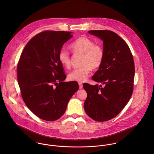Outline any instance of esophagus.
I'll use <instances>...</instances> for the list:
<instances>
[{"mask_svg": "<svg viewBox=\"0 0 154 154\" xmlns=\"http://www.w3.org/2000/svg\"><path fill=\"white\" fill-rule=\"evenodd\" d=\"M79 89H82L83 88V85H82V83L81 82H79Z\"/></svg>", "mask_w": 154, "mask_h": 154, "instance_id": "1", "label": "esophagus"}]
</instances>
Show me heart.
<instances>
[{
    "instance_id": "obj_1",
    "label": "heart",
    "mask_w": 154,
    "mask_h": 154,
    "mask_svg": "<svg viewBox=\"0 0 154 154\" xmlns=\"http://www.w3.org/2000/svg\"><path fill=\"white\" fill-rule=\"evenodd\" d=\"M70 47L75 54H82L81 66L72 70L69 75L70 81L82 82L88 78L92 69H96L101 65L104 57V50L101 45L94 44L91 39L86 37H81L74 41ZM59 59L60 63L67 69L71 66L70 56L69 51L62 48L59 54Z\"/></svg>"
}]
</instances>
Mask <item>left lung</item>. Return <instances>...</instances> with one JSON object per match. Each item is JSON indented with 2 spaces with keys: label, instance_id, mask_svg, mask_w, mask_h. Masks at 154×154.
Listing matches in <instances>:
<instances>
[{
  "label": "left lung",
  "instance_id": "8db88e82",
  "mask_svg": "<svg viewBox=\"0 0 154 154\" xmlns=\"http://www.w3.org/2000/svg\"><path fill=\"white\" fill-rule=\"evenodd\" d=\"M103 41L104 57L92 79L104 85L84 84L87 92L85 112L93 120L106 122L117 116L129 102L133 91L134 64L131 50L116 33L91 30Z\"/></svg>",
  "mask_w": 154,
  "mask_h": 154
}]
</instances>
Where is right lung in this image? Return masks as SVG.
<instances>
[{
    "label": "right lung",
    "mask_w": 154,
    "mask_h": 154,
    "mask_svg": "<svg viewBox=\"0 0 154 154\" xmlns=\"http://www.w3.org/2000/svg\"><path fill=\"white\" fill-rule=\"evenodd\" d=\"M72 32L45 31L25 45L17 66L22 99L35 115L54 121L65 113L72 95L78 90L76 81L64 82L66 75L59 59Z\"/></svg>",
    "instance_id": "1"
}]
</instances>
